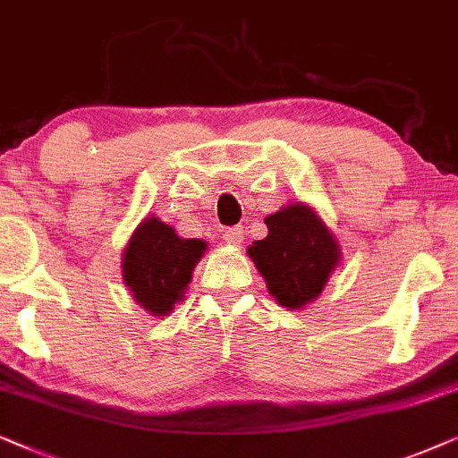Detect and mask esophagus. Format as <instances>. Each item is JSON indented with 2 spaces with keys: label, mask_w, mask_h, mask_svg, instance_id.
<instances>
[{
  "label": "esophagus",
  "mask_w": 458,
  "mask_h": 458,
  "mask_svg": "<svg viewBox=\"0 0 458 458\" xmlns=\"http://www.w3.org/2000/svg\"><path fill=\"white\" fill-rule=\"evenodd\" d=\"M224 241L228 242V245L239 247L242 242V228H241V225H234V228L224 230Z\"/></svg>",
  "instance_id": "1"
}]
</instances>
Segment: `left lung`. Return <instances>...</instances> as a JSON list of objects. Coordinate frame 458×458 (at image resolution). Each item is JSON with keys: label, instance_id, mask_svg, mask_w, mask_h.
Returning <instances> with one entry per match:
<instances>
[{"label": "left lung", "instance_id": "1", "mask_svg": "<svg viewBox=\"0 0 458 458\" xmlns=\"http://www.w3.org/2000/svg\"><path fill=\"white\" fill-rule=\"evenodd\" d=\"M267 236L247 255L283 308L301 310L320 297L341 261V247L318 211L295 200L266 217Z\"/></svg>", "mask_w": 458, "mask_h": 458}]
</instances>
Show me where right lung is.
I'll list each match as a JSON object with an SVG mask.
<instances>
[{
    "instance_id": "add662e5",
    "label": "right lung",
    "mask_w": 458,
    "mask_h": 458,
    "mask_svg": "<svg viewBox=\"0 0 458 458\" xmlns=\"http://www.w3.org/2000/svg\"><path fill=\"white\" fill-rule=\"evenodd\" d=\"M205 251V241L182 239L155 216L142 219L121 259V274L133 301L150 316L172 314Z\"/></svg>"
}]
</instances>
